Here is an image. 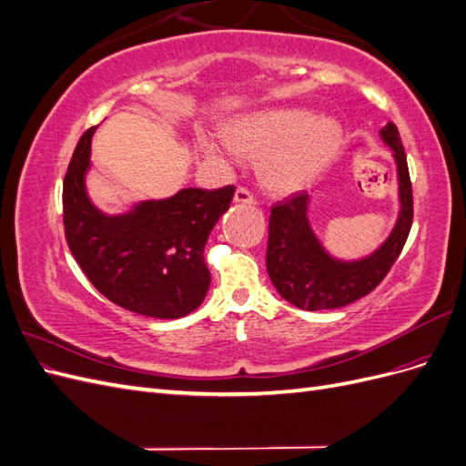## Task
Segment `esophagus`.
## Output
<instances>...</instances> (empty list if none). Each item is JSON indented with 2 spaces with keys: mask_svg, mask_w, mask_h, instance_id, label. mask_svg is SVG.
Returning <instances> with one entry per match:
<instances>
[{
  "mask_svg": "<svg viewBox=\"0 0 466 466\" xmlns=\"http://www.w3.org/2000/svg\"><path fill=\"white\" fill-rule=\"evenodd\" d=\"M235 202L243 204V206H250V204H255V198H252V194L247 188H237L235 190Z\"/></svg>",
  "mask_w": 466,
  "mask_h": 466,
  "instance_id": "34e87169",
  "label": "esophagus"
}]
</instances>
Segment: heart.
<instances>
[{
	"label": "heart",
	"instance_id": "heart-1",
	"mask_svg": "<svg viewBox=\"0 0 466 466\" xmlns=\"http://www.w3.org/2000/svg\"><path fill=\"white\" fill-rule=\"evenodd\" d=\"M225 146L202 139L211 159L223 161L235 151L245 157H264L260 177L279 194L305 188L329 165L340 144V130L330 118H315L299 108H276L245 115L229 124Z\"/></svg>",
	"mask_w": 466,
	"mask_h": 466
}]
</instances>
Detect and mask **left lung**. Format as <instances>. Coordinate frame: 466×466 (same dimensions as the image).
<instances>
[{
  "mask_svg": "<svg viewBox=\"0 0 466 466\" xmlns=\"http://www.w3.org/2000/svg\"><path fill=\"white\" fill-rule=\"evenodd\" d=\"M379 137L397 167L399 216L389 237L360 258H338L324 247L309 219L311 196L301 192L272 208L266 270L288 303L305 311L346 307L373 291L399 258L412 225V187L397 126L389 122Z\"/></svg>",
  "mask_w": 466,
  "mask_h": 466,
  "instance_id": "8db88e82",
  "label": "left lung"
}]
</instances>
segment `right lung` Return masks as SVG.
<instances>
[{
	"mask_svg": "<svg viewBox=\"0 0 466 466\" xmlns=\"http://www.w3.org/2000/svg\"><path fill=\"white\" fill-rule=\"evenodd\" d=\"M81 136L64 178L67 247L106 299L153 319H180L206 299L208 237L229 209L235 188H182L163 200L106 214L87 192L91 139Z\"/></svg>",
	"mask_w": 466,
	"mask_h": 466,
	"instance_id": "obj_1",
	"label": "right lung"
}]
</instances>
